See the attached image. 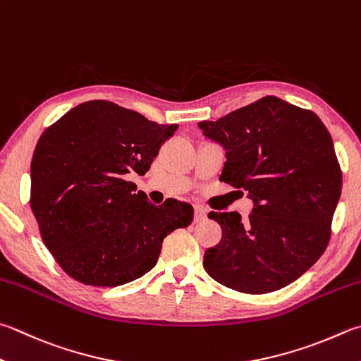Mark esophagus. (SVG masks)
Returning a JSON list of instances; mask_svg holds the SVG:
<instances>
[{
  "label": "esophagus",
  "mask_w": 361,
  "mask_h": 361,
  "mask_svg": "<svg viewBox=\"0 0 361 361\" xmlns=\"http://www.w3.org/2000/svg\"><path fill=\"white\" fill-rule=\"evenodd\" d=\"M207 219V214L204 207H196L195 209V223H201V221H206Z\"/></svg>",
  "instance_id": "34e87169"
}]
</instances>
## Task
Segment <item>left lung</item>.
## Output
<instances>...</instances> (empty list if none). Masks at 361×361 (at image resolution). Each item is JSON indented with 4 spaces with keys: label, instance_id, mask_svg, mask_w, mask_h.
Returning a JSON list of instances; mask_svg holds the SVG:
<instances>
[{
    "label": "left lung",
    "instance_id": "8db88e82",
    "mask_svg": "<svg viewBox=\"0 0 361 361\" xmlns=\"http://www.w3.org/2000/svg\"><path fill=\"white\" fill-rule=\"evenodd\" d=\"M226 149L220 180L255 201L247 221L210 212L221 240L204 269L223 286L267 294L303 275L327 248L343 173L330 132L316 113L265 96L219 121H201Z\"/></svg>",
    "mask_w": 361,
    "mask_h": 361
}]
</instances>
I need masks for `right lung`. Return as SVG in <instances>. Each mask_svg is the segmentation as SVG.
<instances>
[{
  "instance_id": "obj_1",
  "label": "right lung",
  "mask_w": 361,
  "mask_h": 361,
  "mask_svg": "<svg viewBox=\"0 0 361 361\" xmlns=\"http://www.w3.org/2000/svg\"><path fill=\"white\" fill-rule=\"evenodd\" d=\"M178 127L90 100L40 135L30 206L45 247L75 281L114 288L137 280L157 264L163 239L192 223L188 202L154 206L128 180L146 174Z\"/></svg>"
}]
</instances>
